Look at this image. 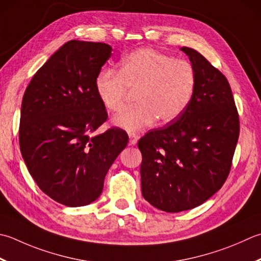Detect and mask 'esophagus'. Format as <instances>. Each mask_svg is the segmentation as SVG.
<instances>
[{"instance_id": "34e87169", "label": "esophagus", "mask_w": 261, "mask_h": 261, "mask_svg": "<svg viewBox=\"0 0 261 261\" xmlns=\"http://www.w3.org/2000/svg\"><path fill=\"white\" fill-rule=\"evenodd\" d=\"M129 138H130V144L131 145H136L138 139H139V136L134 134V132H131V134H129Z\"/></svg>"}]
</instances>
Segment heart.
<instances>
[{
  "mask_svg": "<svg viewBox=\"0 0 261 261\" xmlns=\"http://www.w3.org/2000/svg\"><path fill=\"white\" fill-rule=\"evenodd\" d=\"M196 84L195 66L189 61L154 48H140L122 60L119 72L99 71L95 89L110 113L123 111L129 90L136 91L137 104L117 115L114 123L126 130H139L157 119L161 123L178 119L190 104Z\"/></svg>",
  "mask_w": 261,
  "mask_h": 261,
  "instance_id": "heart-1",
  "label": "heart"
}]
</instances>
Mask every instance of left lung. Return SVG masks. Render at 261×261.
Masks as SVG:
<instances>
[{"label": "left lung", "instance_id": "1", "mask_svg": "<svg viewBox=\"0 0 261 261\" xmlns=\"http://www.w3.org/2000/svg\"><path fill=\"white\" fill-rule=\"evenodd\" d=\"M195 66V94L178 119L138 141L141 192L167 213L192 209L225 183L240 135V120L226 76L197 50L182 47Z\"/></svg>", "mask_w": 261, "mask_h": 261}]
</instances>
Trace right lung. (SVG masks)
Here are the masks:
<instances>
[{"instance_id":"add662e5","label":"right lung","mask_w":261,"mask_h":261,"mask_svg":"<svg viewBox=\"0 0 261 261\" xmlns=\"http://www.w3.org/2000/svg\"><path fill=\"white\" fill-rule=\"evenodd\" d=\"M111 50L105 43L70 40L35 73L22 98L23 161L40 190L69 207L100 196L107 172L129 139L117 126L94 135L107 120L95 79Z\"/></svg>"}]
</instances>
